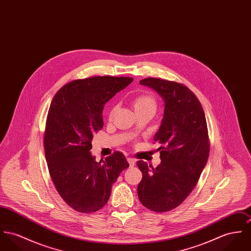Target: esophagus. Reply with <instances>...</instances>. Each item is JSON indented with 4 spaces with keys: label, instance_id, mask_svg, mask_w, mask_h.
Returning <instances> with one entry per match:
<instances>
[{
    "label": "esophagus",
    "instance_id": "obj_1",
    "mask_svg": "<svg viewBox=\"0 0 251 251\" xmlns=\"http://www.w3.org/2000/svg\"><path fill=\"white\" fill-rule=\"evenodd\" d=\"M127 160H128V162H129L130 166H134V165H135V159H134V158H132V157H128V158H127Z\"/></svg>",
    "mask_w": 251,
    "mask_h": 251
}]
</instances>
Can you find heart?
Segmentation results:
<instances>
[{
	"mask_svg": "<svg viewBox=\"0 0 251 251\" xmlns=\"http://www.w3.org/2000/svg\"><path fill=\"white\" fill-rule=\"evenodd\" d=\"M132 105L135 109V113H142L146 111H151L154 112L156 109V99L152 95L151 93H142L137 95L136 97H134L132 101ZM116 113V107L112 108L110 113H109V117L112 118Z\"/></svg>",
	"mask_w": 251,
	"mask_h": 251,
	"instance_id": "obj_1",
	"label": "heart"
}]
</instances>
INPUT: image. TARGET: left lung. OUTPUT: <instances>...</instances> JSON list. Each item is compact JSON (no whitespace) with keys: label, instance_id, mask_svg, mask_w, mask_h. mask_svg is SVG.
I'll use <instances>...</instances> for the list:
<instances>
[{"label":"left lung","instance_id":"left-lung-1","mask_svg":"<svg viewBox=\"0 0 251 251\" xmlns=\"http://www.w3.org/2000/svg\"><path fill=\"white\" fill-rule=\"evenodd\" d=\"M163 98L164 116L154 137L161 162L154 168L136 162L142 173L137 186L140 202L154 212L177 207L193 191L210 151L206 119L201 102L185 85L161 78L139 81Z\"/></svg>","mask_w":251,"mask_h":251}]
</instances>
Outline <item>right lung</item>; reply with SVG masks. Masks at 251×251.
I'll return each mask as SVG.
<instances>
[{
	"mask_svg": "<svg viewBox=\"0 0 251 251\" xmlns=\"http://www.w3.org/2000/svg\"><path fill=\"white\" fill-rule=\"evenodd\" d=\"M132 77L94 76L63 86L50 103L44 134L45 155L53 184L73 209L94 213L109 201L112 185L129 167L116 151L103 162L91 154L94 135L103 127L104 105Z\"/></svg>",
	"mask_w": 251,
	"mask_h": 251,
	"instance_id": "right-lung-1",
	"label": "right lung"
}]
</instances>
